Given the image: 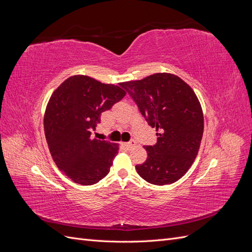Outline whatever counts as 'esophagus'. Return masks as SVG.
<instances>
[{
	"label": "esophagus",
	"instance_id": "34e87169",
	"mask_svg": "<svg viewBox=\"0 0 252 252\" xmlns=\"http://www.w3.org/2000/svg\"><path fill=\"white\" fill-rule=\"evenodd\" d=\"M123 146L126 147L127 149H131L132 147L135 146V142L134 141H130V142H128V143H123Z\"/></svg>",
	"mask_w": 252,
	"mask_h": 252
}]
</instances>
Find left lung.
<instances>
[{"mask_svg":"<svg viewBox=\"0 0 252 252\" xmlns=\"http://www.w3.org/2000/svg\"><path fill=\"white\" fill-rule=\"evenodd\" d=\"M156 128L158 142L146 146L147 159L135 169L150 184L180 180L197 156L204 130L202 106L192 88L178 75L155 73L121 84Z\"/></svg>","mask_w":252,"mask_h":252,"instance_id":"left-lung-1","label":"left lung"}]
</instances>
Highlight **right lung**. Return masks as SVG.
Returning a JSON list of instances; mask_svg holds the SVG:
<instances>
[{
    "label": "right lung",
    "mask_w": 252,
    "mask_h": 252,
    "mask_svg": "<svg viewBox=\"0 0 252 252\" xmlns=\"http://www.w3.org/2000/svg\"><path fill=\"white\" fill-rule=\"evenodd\" d=\"M77 74L53 91L44 114V131L59 169L74 183L93 185L108 174L119 144L91 139L101 113L121 101L126 91Z\"/></svg>",
    "instance_id": "right-lung-1"
}]
</instances>
